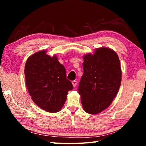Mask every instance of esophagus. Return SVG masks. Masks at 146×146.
Returning a JSON list of instances; mask_svg holds the SVG:
<instances>
[{
	"mask_svg": "<svg viewBox=\"0 0 146 146\" xmlns=\"http://www.w3.org/2000/svg\"><path fill=\"white\" fill-rule=\"evenodd\" d=\"M72 84H73V86H74V87H75L77 85V82L76 81V80H74V81L72 82Z\"/></svg>",
	"mask_w": 146,
	"mask_h": 146,
	"instance_id": "obj_1",
	"label": "esophagus"
}]
</instances>
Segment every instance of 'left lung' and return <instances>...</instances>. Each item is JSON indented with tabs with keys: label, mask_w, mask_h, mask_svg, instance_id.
<instances>
[{
	"label": "left lung",
	"mask_w": 146,
	"mask_h": 146,
	"mask_svg": "<svg viewBox=\"0 0 146 146\" xmlns=\"http://www.w3.org/2000/svg\"><path fill=\"white\" fill-rule=\"evenodd\" d=\"M84 73L78 86L83 109L97 114L109 106L119 91L122 71L120 60L113 50L97 48L94 54L83 57Z\"/></svg>",
	"instance_id": "left-lung-1"
}]
</instances>
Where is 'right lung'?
Instances as JSON below:
<instances>
[{
	"label": "right lung",
	"instance_id": "add662e5",
	"mask_svg": "<svg viewBox=\"0 0 146 146\" xmlns=\"http://www.w3.org/2000/svg\"><path fill=\"white\" fill-rule=\"evenodd\" d=\"M24 75L32 100L48 112L60 111L66 100L68 91L73 88L66 78L63 65L55 55L51 57L44 50L37 52L27 59Z\"/></svg>",
	"mask_w": 146,
	"mask_h": 146
}]
</instances>
